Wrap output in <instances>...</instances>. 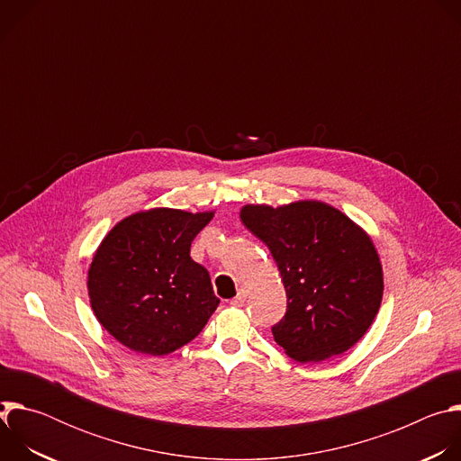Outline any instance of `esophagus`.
I'll list each match as a JSON object with an SVG mask.
<instances>
[{"label":"esophagus","instance_id":"obj_1","mask_svg":"<svg viewBox=\"0 0 461 461\" xmlns=\"http://www.w3.org/2000/svg\"><path fill=\"white\" fill-rule=\"evenodd\" d=\"M246 297H248V292H246L244 288H240V290H239V294H237V297H235V299H231V304H233V306H244Z\"/></svg>","mask_w":461,"mask_h":461}]
</instances>
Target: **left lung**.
<instances>
[{
  "label": "left lung",
  "mask_w": 461,
  "mask_h": 461,
  "mask_svg": "<svg viewBox=\"0 0 461 461\" xmlns=\"http://www.w3.org/2000/svg\"><path fill=\"white\" fill-rule=\"evenodd\" d=\"M240 221L268 246L286 290V313L272 328L276 343L299 363L352 348L383 299V268L366 231L319 201L248 204Z\"/></svg>",
  "instance_id": "8db88e82"
}]
</instances>
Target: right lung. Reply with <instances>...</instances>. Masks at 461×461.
<instances>
[{
    "label": "right lung",
    "mask_w": 461,
    "mask_h": 461,
    "mask_svg": "<svg viewBox=\"0 0 461 461\" xmlns=\"http://www.w3.org/2000/svg\"><path fill=\"white\" fill-rule=\"evenodd\" d=\"M212 219L213 212L153 208L125 217L105 235L87 290L96 319L118 343L166 356L203 332L221 301L189 248Z\"/></svg>",
    "instance_id": "1"
}]
</instances>
